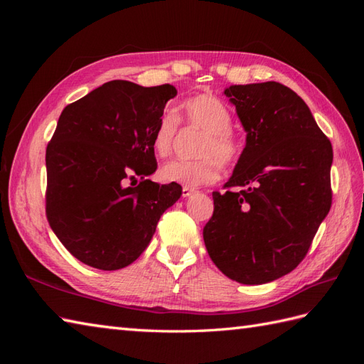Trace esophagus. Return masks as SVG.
Wrapping results in <instances>:
<instances>
[{
	"label": "esophagus",
	"mask_w": 364,
	"mask_h": 364,
	"mask_svg": "<svg viewBox=\"0 0 364 364\" xmlns=\"http://www.w3.org/2000/svg\"><path fill=\"white\" fill-rule=\"evenodd\" d=\"M194 193H197L194 188H191V186H183L182 188V196L183 197H190V196H193Z\"/></svg>",
	"instance_id": "1"
}]
</instances>
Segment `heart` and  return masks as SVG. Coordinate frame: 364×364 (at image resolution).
Listing matches in <instances>:
<instances>
[{
  "mask_svg": "<svg viewBox=\"0 0 364 364\" xmlns=\"http://www.w3.org/2000/svg\"><path fill=\"white\" fill-rule=\"evenodd\" d=\"M182 119L193 129L202 130L197 142V155L200 158L167 162L161 168L165 182L185 186H200L213 183L220 178L222 165H232L240 156L238 139L230 130L232 115L229 107L218 97L202 92L190 97L181 106ZM179 118L174 112L165 111L158 118L151 135V147L159 158L168 156L178 132Z\"/></svg>",
  "mask_w": 364,
  "mask_h": 364,
  "instance_id": "1",
  "label": "heart"
}]
</instances>
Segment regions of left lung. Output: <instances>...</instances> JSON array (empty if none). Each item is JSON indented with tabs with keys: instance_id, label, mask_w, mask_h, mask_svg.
Returning a JSON list of instances; mask_svg holds the SVG:
<instances>
[{
	"instance_id": "8db88e82",
	"label": "left lung",
	"mask_w": 364,
	"mask_h": 364,
	"mask_svg": "<svg viewBox=\"0 0 364 364\" xmlns=\"http://www.w3.org/2000/svg\"><path fill=\"white\" fill-rule=\"evenodd\" d=\"M225 95L246 130V146L228 191L213 193L203 240L228 278L266 284L297 267L329 213L333 147L287 86L232 85Z\"/></svg>"
}]
</instances>
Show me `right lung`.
<instances>
[{
  "mask_svg": "<svg viewBox=\"0 0 364 364\" xmlns=\"http://www.w3.org/2000/svg\"><path fill=\"white\" fill-rule=\"evenodd\" d=\"M178 91L107 82L63 109L48 142L47 218L73 257L100 270L134 262L149 246L179 183L147 179L158 168L151 135ZM140 179L134 187L130 181Z\"/></svg>",
  "mask_w": 364,
  "mask_h": 364,
  "instance_id": "obj_1",
  "label": "right lung"
}]
</instances>
